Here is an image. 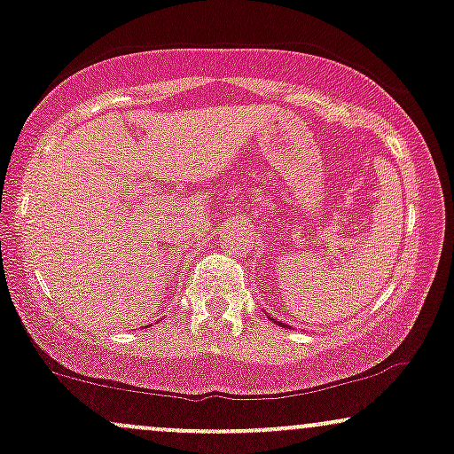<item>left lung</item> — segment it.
<instances>
[{"label": "left lung", "mask_w": 454, "mask_h": 454, "mask_svg": "<svg viewBox=\"0 0 454 454\" xmlns=\"http://www.w3.org/2000/svg\"><path fill=\"white\" fill-rule=\"evenodd\" d=\"M271 321H276V318H271ZM278 323H280V321H278ZM280 325H282V323H280Z\"/></svg>", "instance_id": "1"}]
</instances>
